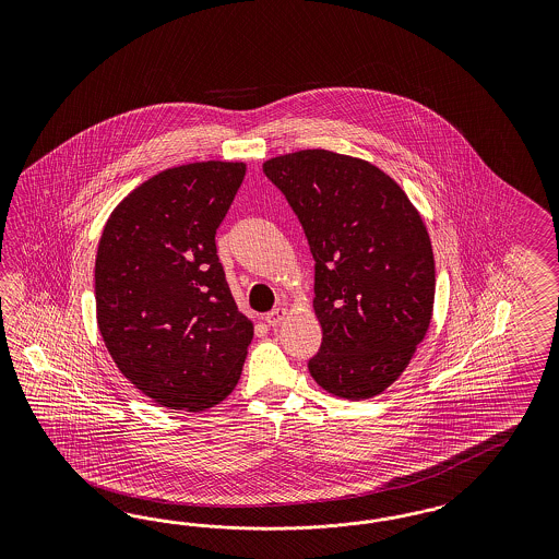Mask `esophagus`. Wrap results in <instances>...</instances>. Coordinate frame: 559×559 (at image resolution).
I'll list each match as a JSON object with an SVG mask.
<instances>
[{
	"label": "esophagus",
	"mask_w": 559,
	"mask_h": 559,
	"mask_svg": "<svg viewBox=\"0 0 559 559\" xmlns=\"http://www.w3.org/2000/svg\"><path fill=\"white\" fill-rule=\"evenodd\" d=\"M287 313L288 311L285 307H276V309H272L271 313H266V323L269 325H278V323L287 318Z\"/></svg>",
	"instance_id": "obj_1"
}]
</instances>
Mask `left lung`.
I'll use <instances>...</instances> for the list:
<instances>
[{
  "label": "left lung",
  "mask_w": 559,
  "mask_h": 559,
  "mask_svg": "<svg viewBox=\"0 0 559 559\" xmlns=\"http://www.w3.org/2000/svg\"><path fill=\"white\" fill-rule=\"evenodd\" d=\"M262 169L301 221L316 260L323 338L311 377L344 400L383 393L432 320L435 255L420 213L383 169L350 155L304 150Z\"/></svg>",
  "instance_id": "8db88e82"
}]
</instances>
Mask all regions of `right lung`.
<instances>
[{
  "label": "right lung",
  "instance_id": "right-lung-1",
  "mask_svg": "<svg viewBox=\"0 0 559 559\" xmlns=\"http://www.w3.org/2000/svg\"><path fill=\"white\" fill-rule=\"evenodd\" d=\"M241 162L164 169L120 201L96 254V318L119 371L169 409L203 412L239 381L254 323L237 309L215 234Z\"/></svg>",
  "mask_w": 559,
  "mask_h": 559
}]
</instances>
